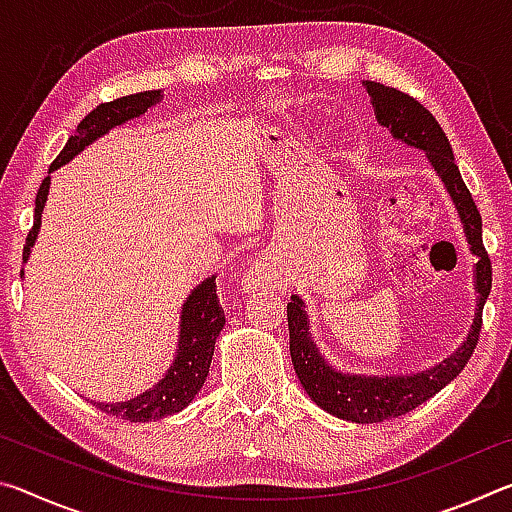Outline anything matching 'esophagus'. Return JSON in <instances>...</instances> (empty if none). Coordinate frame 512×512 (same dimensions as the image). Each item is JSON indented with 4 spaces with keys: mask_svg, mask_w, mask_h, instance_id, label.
I'll return each instance as SVG.
<instances>
[{
    "mask_svg": "<svg viewBox=\"0 0 512 512\" xmlns=\"http://www.w3.org/2000/svg\"><path fill=\"white\" fill-rule=\"evenodd\" d=\"M277 277V262L273 257H259L257 262L248 268L246 273V287L259 289L266 287L268 282H273Z\"/></svg>",
    "mask_w": 512,
    "mask_h": 512,
    "instance_id": "34e87169",
    "label": "esophagus"
}]
</instances>
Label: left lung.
I'll list each match as a JSON object with an SVG mask.
<instances>
[{
    "mask_svg": "<svg viewBox=\"0 0 512 512\" xmlns=\"http://www.w3.org/2000/svg\"><path fill=\"white\" fill-rule=\"evenodd\" d=\"M363 88L370 97L377 124L384 126L393 135V140L420 149L427 155L431 169L443 180L447 194L452 198L458 219L463 223L467 246L476 257V311L470 332L447 359L427 370L406 372V375H354V372H341L334 368L323 357V352L314 343V336H311L305 300L291 296L287 305L289 350L302 388L329 415L357 424H372L413 411L415 406L443 391L449 381L465 368L476 348V341H479L481 311L492 289V266L481 241V214L472 201L470 189L463 183L461 171L454 162L452 146H449L436 117L409 94L388 88V85L363 81Z\"/></svg>",
    "mask_w": 512,
    "mask_h": 512,
    "instance_id": "1",
    "label": "left lung"
}]
</instances>
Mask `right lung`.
Instances as JSON below:
<instances>
[{
  "mask_svg": "<svg viewBox=\"0 0 512 512\" xmlns=\"http://www.w3.org/2000/svg\"><path fill=\"white\" fill-rule=\"evenodd\" d=\"M162 90H149V92H137L131 97H121L110 103H101L94 108L88 117H85L76 133L69 137L65 149L58 153V158L51 162L49 173L63 167L72 158H76L85 146L97 142L99 137L110 133L112 128H117L126 121L144 115L146 110L155 103L162 101ZM51 176L42 180L36 196V216H33V228L24 244L22 259L24 264L29 262L31 250L36 246L42 212H45V203L49 196ZM24 277V268L22 273ZM225 325L223 307L219 305V296H216V275L205 277L201 284H196L189 293L187 300L180 309V325H178V348L173 354L171 366L164 372L158 384L153 388H146L144 393L131 397L126 402H92L97 409L106 411L110 415H117L121 420L131 422H149V420H162L167 415L180 413L185 406L192 404L194 397L201 391L207 372H210L212 354L216 336L221 334Z\"/></svg>",
  "mask_w": 512,
  "mask_h": 512,
  "instance_id": "add662e5",
  "label": "right lung"
}]
</instances>
